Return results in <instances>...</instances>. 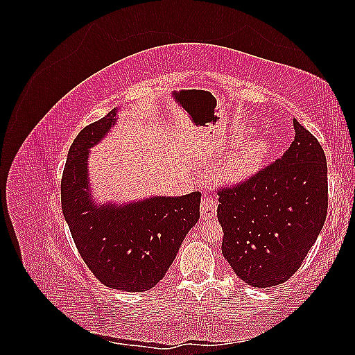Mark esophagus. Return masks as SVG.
<instances>
[{
	"label": "esophagus",
	"mask_w": 355,
	"mask_h": 355,
	"mask_svg": "<svg viewBox=\"0 0 355 355\" xmlns=\"http://www.w3.org/2000/svg\"><path fill=\"white\" fill-rule=\"evenodd\" d=\"M216 211H218V204L213 198L207 197V198H202L201 204H200V213H201V218L202 219H211L216 216Z\"/></svg>",
	"instance_id": "34e87169"
}]
</instances>
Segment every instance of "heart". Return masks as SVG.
<instances>
[{
    "label": "heart",
    "instance_id": "heart-1",
    "mask_svg": "<svg viewBox=\"0 0 355 355\" xmlns=\"http://www.w3.org/2000/svg\"><path fill=\"white\" fill-rule=\"evenodd\" d=\"M245 137V135H241L239 141H243ZM268 154H270V145H268L265 139H257V141L243 144L239 146L228 163L227 173L232 179H243L249 176L262 164V161Z\"/></svg>",
    "mask_w": 355,
    "mask_h": 355
}]
</instances>
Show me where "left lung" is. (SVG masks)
I'll return each instance as SVG.
<instances>
[{
	"label": "left lung",
	"mask_w": 355,
	"mask_h": 355,
	"mask_svg": "<svg viewBox=\"0 0 355 355\" xmlns=\"http://www.w3.org/2000/svg\"><path fill=\"white\" fill-rule=\"evenodd\" d=\"M282 158L237 187L219 191L222 254L253 287L287 282L315 243L327 216L323 148L297 120Z\"/></svg>",
	"instance_id": "obj_1"
}]
</instances>
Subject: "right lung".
<instances>
[{
    "label": "right lung",
    "mask_w": 355,
    "mask_h": 355,
    "mask_svg": "<svg viewBox=\"0 0 355 355\" xmlns=\"http://www.w3.org/2000/svg\"><path fill=\"white\" fill-rule=\"evenodd\" d=\"M116 110L73 139L60 184L62 210L83 261L106 287L145 292L163 278L200 218V192L98 204L89 182V149L116 121Z\"/></svg>",
    "instance_id": "add662e5"
}]
</instances>
